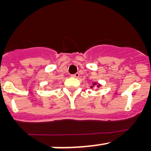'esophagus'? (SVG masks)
I'll use <instances>...</instances> for the list:
<instances>
[{"label":"esophagus","instance_id":"1","mask_svg":"<svg viewBox=\"0 0 151 151\" xmlns=\"http://www.w3.org/2000/svg\"><path fill=\"white\" fill-rule=\"evenodd\" d=\"M71 76H72L73 77H75V78H78V77H80V74H79V73H76V74H72Z\"/></svg>","mask_w":151,"mask_h":151}]
</instances>
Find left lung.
Returning <instances> with one entry per match:
<instances>
[{"label": "left lung", "instance_id": "1", "mask_svg": "<svg viewBox=\"0 0 151 151\" xmlns=\"http://www.w3.org/2000/svg\"><path fill=\"white\" fill-rule=\"evenodd\" d=\"M96 84H97V83H93V85L91 87V88H93V86H97V87H98V88H99V87H100V85H97L96 86Z\"/></svg>", "mask_w": 151, "mask_h": 151}]
</instances>
